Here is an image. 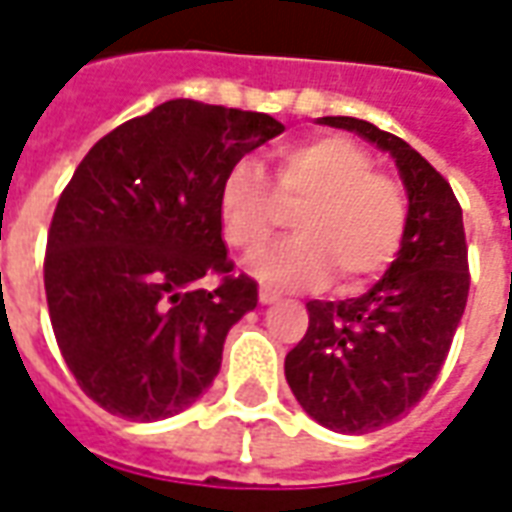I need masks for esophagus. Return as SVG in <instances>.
Returning a JSON list of instances; mask_svg holds the SVG:
<instances>
[{"mask_svg": "<svg viewBox=\"0 0 512 512\" xmlns=\"http://www.w3.org/2000/svg\"><path fill=\"white\" fill-rule=\"evenodd\" d=\"M257 299H260V304H274V301H277V293H271V290H260V296H257Z\"/></svg>", "mask_w": 512, "mask_h": 512, "instance_id": "esophagus-1", "label": "esophagus"}]
</instances>
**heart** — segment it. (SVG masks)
Wrapping results in <instances>:
<instances>
[{
    "instance_id": "1",
    "label": "heart",
    "mask_w": 512,
    "mask_h": 512,
    "mask_svg": "<svg viewBox=\"0 0 512 512\" xmlns=\"http://www.w3.org/2000/svg\"><path fill=\"white\" fill-rule=\"evenodd\" d=\"M288 208L293 235L249 260L263 285L318 288L340 274L345 288L362 285L395 257L406 197L376 172L367 150L345 136H315L274 153V189L255 161H238L219 186L224 241L255 252L274 235Z\"/></svg>"
}]
</instances>
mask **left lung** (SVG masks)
Segmentation results:
<instances>
[{
	"instance_id": "obj_1",
	"label": "left lung",
	"mask_w": 512,
	"mask_h": 512,
	"mask_svg": "<svg viewBox=\"0 0 512 512\" xmlns=\"http://www.w3.org/2000/svg\"><path fill=\"white\" fill-rule=\"evenodd\" d=\"M395 161L408 197L400 252L373 288L345 301H307L310 329L288 356L299 406L334 433H370L425 397L450 351L469 296L461 205L450 183L400 136L359 117H321Z\"/></svg>"
}]
</instances>
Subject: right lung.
Here are the masks:
<instances>
[{
	"mask_svg": "<svg viewBox=\"0 0 512 512\" xmlns=\"http://www.w3.org/2000/svg\"><path fill=\"white\" fill-rule=\"evenodd\" d=\"M285 126L263 112L175 98L98 139L51 219L43 282L65 365L117 417L189 408L222 367L224 337L257 307L230 274L224 175Z\"/></svg>",
	"mask_w": 512,
	"mask_h": 512,
	"instance_id": "obj_1",
	"label": "right lung"
}]
</instances>
